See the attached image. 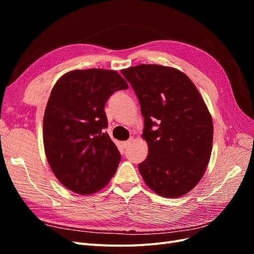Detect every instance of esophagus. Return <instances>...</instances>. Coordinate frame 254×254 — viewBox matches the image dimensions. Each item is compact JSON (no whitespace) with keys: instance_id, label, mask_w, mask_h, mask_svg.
<instances>
[{"instance_id":"esophagus-1","label":"esophagus","mask_w":254,"mask_h":254,"mask_svg":"<svg viewBox=\"0 0 254 254\" xmlns=\"http://www.w3.org/2000/svg\"><path fill=\"white\" fill-rule=\"evenodd\" d=\"M132 141H133V139H132V137H130V139H129L128 141H125L124 143H123V146H124V147H125V148H127V147H129V145L132 143Z\"/></svg>"}]
</instances>
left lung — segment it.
Here are the masks:
<instances>
[{"label":"left lung","instance_id":"left-lung-1","mask_svg":"<svg viewBox=\"0 0 254 254\" xmlns=\"http://www.w3.org/2000/svg\"><path fill=\"white\" fill-rule=\"evenodd\" d=\"M139 99L148 156L139 164L158 195L180 197L200 181L213 143L212 117L195 84L174 67L140 64L122 70Z\"/></svg>","mask_w":254,"mask_h":254}]
</instances>
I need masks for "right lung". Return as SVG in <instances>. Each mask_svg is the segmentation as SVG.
Wrapping results in <instances>:
<instances>
[{
  "mask_svg": "<svg viewBox=\"0 0 254 254\" xmlns=\"http://www.w3.org/2000/svg\"><path fill=\"white\" fill-rule=\"evenodd\" d=\"M128 89L115 71L74 70L54 86L43 118L48 162L60 183L76 194L105 188L119 166L121 153L109 134L105 105L115 91Z\"/></svg>",
  "mask_w": 254,
  "mask_h": 254,
  "instance_id": "obj_1",
  "label": "right lung"
}]
</instances>
